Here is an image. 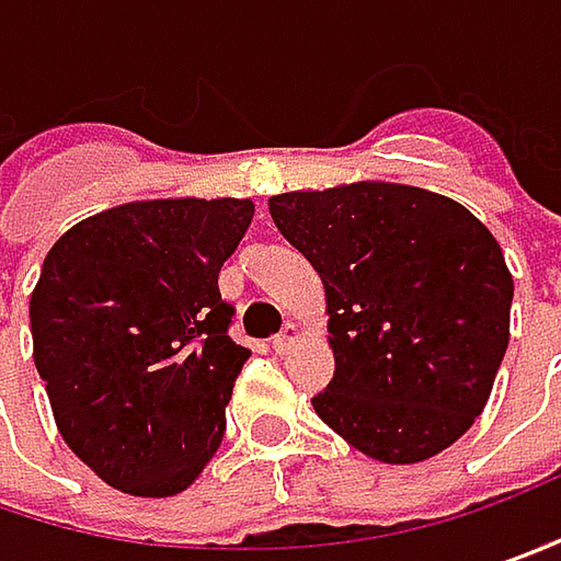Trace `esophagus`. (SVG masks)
Returning <instances> with one entry per match:
<instances>
[{"label": "esophagus", "instance_id": "esophagus-1", "mask_svg": "<svg viewBox=\"0 0 561 561\" xmlns=\"http://www.w3.org/2000/svg\"><path fill=\"white\" fill-rule=\"evenodd\" d=\"M298 335H301V332H298V327H295V323H285V329H282L279 335L273 339V352H276V354H288V352H291V348H295Z\"/></svg>", "mask_w": 561, "mask_h": 561}]
</instances>
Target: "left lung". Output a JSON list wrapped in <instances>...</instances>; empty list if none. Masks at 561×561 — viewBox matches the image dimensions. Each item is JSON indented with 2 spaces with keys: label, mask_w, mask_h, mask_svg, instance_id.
Masks as SVG:
<instances>
[{
  "label": "left lung",
  "mask_w": 561,
  "mask_h": 561,
  "mask_svg": "<svg viewBox=\"0 0 561 561\" xmlns=\"http://www.w3.org/2000/svg\"><path fill=\"white\" fill-rule=\"evenodd\" d=\"M282 238L327 288L335 374L313 411L382 465L465 436L508 348L515 282L500 241L458 201L354 182L270 197Z\"/></svg>",
  "instance_id": "left-lung-1"
}]
</instances>
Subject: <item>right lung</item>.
<instances>
[{
  "label": "right lung",
  "mask_w": 561,
  "mask_h": 561,
  "mask_svg": "<svg viewBox=\"0 0 561 561\" xmlns=\"http://www.w3.org/2000/svg\"><path fill=\"white\" fill-rule=\"evenodd\" d=\"M254 219L238 197L103 209L49 248L31 295L34 364L61 439L128 496L187 490L226 433L248 348L219 270Z\"/></svg>",
  "instance_id": "add662e5"
}]
</instances>
